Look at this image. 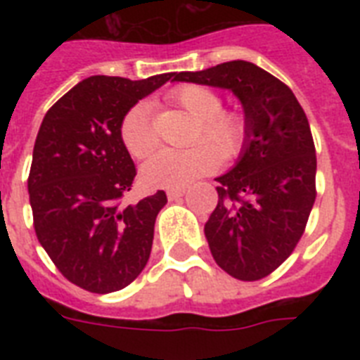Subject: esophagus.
Here are the masks:
<instances>
[{"instance_id":"esophagus-1","label":"esophagus","mask_w":360,"mask_h":360,"mask_svg":"<svg viewBox=\"0 0 360 360\" xmlns=\"http://www.w3.org/2000/svg\"><path fill=\"white\" fill-rule=\"evenodd\" d=\"M185 188H169L166 194H168V200L169 202H175V200H179V198L185 196Z\"/></svg>"}]
</instances>
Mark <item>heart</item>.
Segmentation results:
<instances>
[{
    "mask_svg": "<svg viewBox=\"0 0 360 360\" xmlns=\"http://www.w3.org/2000/svg\"><path fill=\"white\" fill-rule=\"evenodd\" d=\"M169 98L200 120L194 132V146L186 149H160L141 166V179L153 188H185L192 181L219 168L222 157L231 158L243 149L246 138L245 117L222 110V98L205 86H181ZM127 151L136 158L147 157L157 147V134L151 123V110L136 103L127 110L120 127Z\"/></svg>",
    "mask_w": 360,
    "mask_h": 360,
    "instance_id": "1",
    "label": "heart"
}]
</instances>
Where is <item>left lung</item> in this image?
<instances>
[{
  "instance_id": "obj_1",
  "label": "left lung",
  "mask_w": 360,
  "mask_h": 360,
  "mask_svg": "<svg viewBox=\"0 0 360 360\" xmlns=\"http://www.w3.org/2000/svg\"><path fill=\"white\" fill-rule=\"evenodd\" d=\"M175 82L228 89L245 112L236 166L220 175L205 239L220 269L237 280L265 278L290 257L316 202V147L290 87L250 61H228Z\"/></svg>"
}]
</instances>
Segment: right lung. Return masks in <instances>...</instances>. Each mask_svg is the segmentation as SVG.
Masks as SVG:
<instances>
[{"label": "right lung", "instance_id": "right-lung-1", "mask_svg": "<svg viewBox=\"0 0 360 360\" xmlns=\"http://www.w3.org/2000/svg\"><path fill=\"white\" fill-rule=\"evenodd\" d=\"M174 76H89L41 123L27 179L37 239L65 278L91 293L123 290L149 259L168 200L158 191L136 205L120 203L136 177L120 127L130 106Z\"/></svg>", "mask_w": 360, "mask_h": 360}]
</instances>
